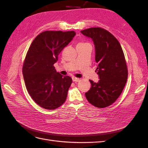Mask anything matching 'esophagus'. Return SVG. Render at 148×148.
<instances>
[{
    "label": "esophagus",
    "instance_id": "obj_1",
    "mask_svg": "<svg viewBox=\"0 0 148 148\" xmlns=\"http://www.w3.org/2000/svg\"><path fill=\"white\" fill-rule=\"evenodd\" d=\"M72 80H73V82H79V79L78 78H75V77H74V78H72Z\"/></svg>",
    "mask_w": 148,
    "mask_h": 148
}]
</instances>
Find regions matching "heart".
<instances>
[{"mask_svg": "<svg viewBox=\"0 0 148 148\" xmlns=\"http://www.w3.org/2000/svg\"><path fill=\"white\" fill-rule=\"evenodd\" d=\"M79 44H84L83 43H79L78 44V45H79Z\"/></svg>", "mask_w": 148, "mask_h": 148, "instance_id": "b5f03b06", "label": "heart"}]
</instances>
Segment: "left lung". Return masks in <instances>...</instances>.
Segmentation results:
<instances>
[{"mask_svg":"<svg viewBox=\"0 0 148 148\" xmlns=\"http://www.w3.org/2000/svg\"><path fill=\"white\" fill-rule=\"evenodd\" d=\"M81 33L91 38L95 47L98 82L89 80L91 87L85 93L87 100L99 108L110 106L117 99L127 83L128 70L120 44L109 31L91 28Z\"/></svg>","mask_w":148,"mask_h":148,"instance_id":"obj_1","label":"left lung"}]
</instances>
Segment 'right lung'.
Segmentation results:
<instances>
[{
  "label": "right lung",
  "instance_id": "right-lung-1",
  "mask_svg": "<svg viewBox=\"0 0 148 148\" xmlns=\"http://www.w3.org/2000/svg\"><path fill=\"white\" fill-rule=\"evenodd\" d=\"M75 34L74 31H44L33 40L26 53L22 70L26 88L44 109H57L66 99L72 79L57 72L53 64Z\"/></svg>",
  "mask_w": 148,
  "mask_h": 148
}]
</instances>
